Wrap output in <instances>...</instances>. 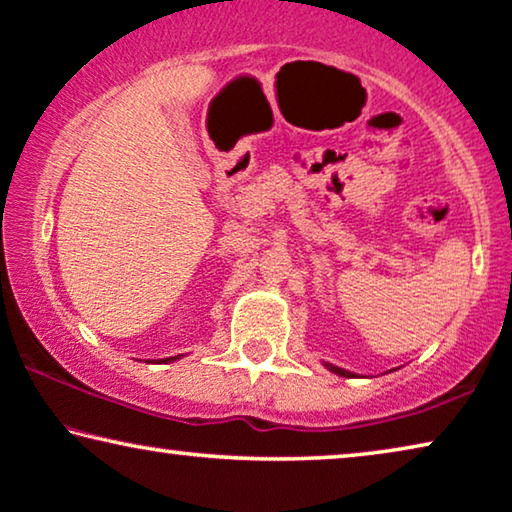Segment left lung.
Listing matches in <instances>:
<instances>
[{
	"mask_svg": "<svg viewBox=\"0 0 512 512\" xmlns=\"http://www.w3.org/2000/svg\"><path fill=\"white\" fill-rule=\"evenodd\" d=\"M326 368H329L331 372H335V375H340V377H354L352 372H347V370H342V368H335V365H331V363H326Z\"/></svg>",
	"mask_w": 512,
	"mask_h": 512,
	"instance_id": "obj_1",
	"label": "left lung"
}]
</instances>
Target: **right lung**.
Masks as SVG:
<instances>
[{
	"instance_id": "obj_1",
	"label": "right lung",
	"mask_w": 512,
	"mask_h": 512,
	"mask_svg": "<svg viewBox=\"0 0 512 512\" xmlns=\"http://www.w3.org/2000/svg\"><path fill=\"white\" fill-rule=\"evenodd\" d=\"M177 358H179V356H170V358H160V361H158V363H170V361H177Z\"/></svg>"
}]
</instances>
